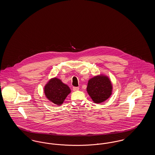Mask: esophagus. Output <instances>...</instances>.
Wrapping results in <instances>:
<instances>
[{
  "instance_id": "obj_1",
  "label": "esophagus",
  "mask_w": 155,
  "mask_h": 155,
  "mask_svg": "<svg viewBox=\"0 0 155 155\" xmlns=\"http://www.w3.org/2000/svg\"><path fill=\"white\" fill-rule=\"evenodd\" d=\"M79 87H73V91H78L79 90Z\"/></svg>"
}]
</instances>
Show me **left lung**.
Wrapping results in <instances>:
<instances>
[{"instance_id":"8db88e82","label":"left lung","mask_w":155,"mask_h":155,"mask_svg":"<svg viewBox=\"0 0 155 155\" xmlns=\"http://www.w3.org/2000/svg\"><path fill=\"white\" fill-rule=\"evenodd\" d=\"M112 89L109 78L101 74L89 80L87 91L95 103H101L109 99L112 94Z\"/></svg>"}]
</instances>
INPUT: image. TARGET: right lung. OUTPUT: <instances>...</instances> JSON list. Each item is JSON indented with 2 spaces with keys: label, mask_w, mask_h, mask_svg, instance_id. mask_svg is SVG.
Returning <instances> with one entry per match:
<instances>
[{
  "label": "right lung",
  "mask_w": 155,
  "mask_h": 155,
  "mask_svg": "<svg viewBox=\"0 0 155 155\" xmlns=\"http://www.w3.org/2000/svg\"><path fill=\"white\" fill-rule=\"evenodd\" d=\"M44 92L46 97L57 105L62 104L71 90L66 84L58 78L51 79L45 85Z\"/></svg>",
  "instance_id": "right-lung-1"
}]
</instances>
